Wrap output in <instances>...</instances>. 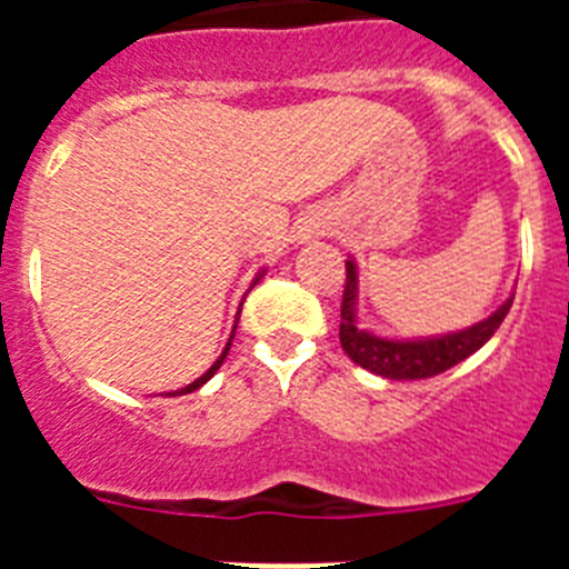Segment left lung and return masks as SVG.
Listing matches in <instances>:
<instances>
[{
    "mask_svg": "<svg viewBox=\"0 0 569 569\" xmlns=\"http://www.w3.org/2000/svg\"><path fill=\"white\" fill-rule=\"evenodd\" d=\"M347 279H345V293H341V325H339V339L345 353L361 365L365 370L385 379H399V381H413V379H430L439 376L467 356H472L490 339L505 316L510 313L512 299H507L492 316L485 321L472 325V328L461 330V333L441 336V339H425V341H390L370 336L365 330L356 328V264L345 261Z\"/></svg>",
    "mask_w": 569,
    "mask_h": 569,
    "instance_id": "8db88e82",
    "label": "left lung"
}]
</instances>
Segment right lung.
<instances>
[{
	"mask_svg": "<svg viewBox=\"0 0 569 569\" xmlns=\"http://www.w3.org/2000/svg\"><path fill=\"white\" fill-rule=\"evenodd\" d=\"M233 330H236V328H233ZM230 341H233V336H230ZM230 341H228V347H224V353H222V356H219V359H216V361H213V367H210V370H208V373H204V376H202V379H196V381H193V385L182 387V390H179V393H170V396H184V393H193L196 387H202V385H204V381H208V379H210V376H213V373H216V370H219V367H222L224 356H228V350H230Z\"/></svg>",
	"mask_w": 569,
	"mask_h": 569,
	"instance_id": "add662e5",
	"label": "right lung"
}]
</instances>
